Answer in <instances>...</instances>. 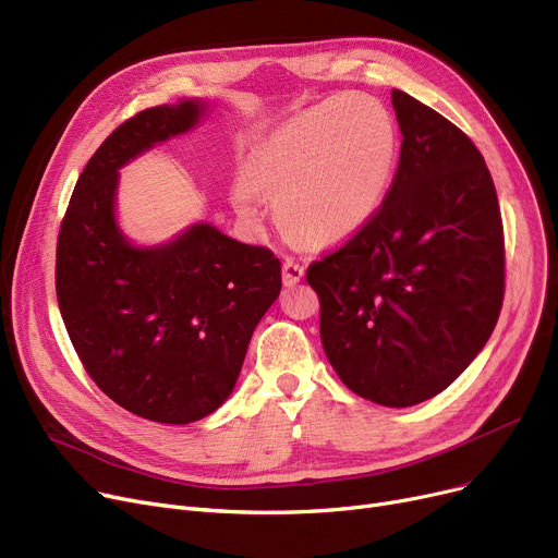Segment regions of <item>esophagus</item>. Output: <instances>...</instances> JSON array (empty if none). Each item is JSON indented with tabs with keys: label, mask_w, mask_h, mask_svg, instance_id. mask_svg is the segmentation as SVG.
I'll use <instances>...</instances> for the list:
<instances>
[{
	"label": "esophagus",
	"mask_w": 558,
	"mask_h": 558,
	"mask_svg": "<svg viewBox=\"0 0 558 558\" xmlns=\"http://www.w3.org/2000/svg\"><path fill=\"white\" fill-rule=\"evenodd\" d=\"M303 278H305V269L301 267L299 262L287 259V262L282 264V284H284V287H294V284H299Z\"/></svg>",
	"instance_id": "obj_1"
}]
</instances>
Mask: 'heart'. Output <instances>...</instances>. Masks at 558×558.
<instances>
[{"label": "heart", "mask_w": 558, "mask_h": 558, "mask_svg": "<svg viewBox=\"0 0 558 558\" xmlns=\"http://www.w3.org/2000/svg\"><path fill=\"white\" fill-rule=\"evenodd\" d=\"M400 154L391 110L371 95H335L287 117L244 158L232 185L240 217L255 219V194L276 205L282 230L307 246H335L383 208Z\"/></svg>", "instance_id": "heart-1"}]
</instances>
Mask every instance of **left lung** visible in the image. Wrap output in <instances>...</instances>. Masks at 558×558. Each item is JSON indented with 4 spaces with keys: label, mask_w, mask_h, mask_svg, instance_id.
<instances>
[{
    "label": "left lung",
    "mask_w": 558,
    "mask_h": 558,
    "mask_svg": "<svg viewBox=\"0 0 558 558\" xmlns=\"http://www.w3.org/2000/svg\"><path fill=\"white\" fill-rule=\"evenodd\" d=\"M402 133L375 219L310 264L320 341L357 396L412 407L448 389L486 345L505 296V234L488 167L444 114L391 90Z\"/></svg>",
    "instance_id": "1"
}]
</instances>
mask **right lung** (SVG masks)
Here are the masks:
<instances>
[{
	"mask_svg": "<svg viewBox=\"0 0 558 558\" xmlns=\"http://www.w3.org/2000/svg\"><path fill=\"white\" fill-rule=\"evenodd\" d=\"M205 112V99H181L112 131L78 175L56 251L58 307L85 371L126 412L167 425L228 400L282 284L271 251L208 221L140 246L117 219L120 169L194 131Z\"/></svg>",
	"mask_w": 558,
	"mask_h": 558,
	"instance_id": "obj_1",
	"label": "right lung"
}]
</instances>
